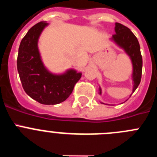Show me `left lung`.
<instances>
[{
  "mask_svg": "<svg viewBox=\"0 0 157 157\" xmlns=\"http://www.w3.org/2000/svg\"><path fill=\"white\" fill-rule=\"evenodd\" d=\"M115 31L116 34L112 35L111 40L125 51L132 62V80L134 83L133 94L140 84L142 72V57L140 51L139 42L132 31L121 23H116ZM99 94H101V87L99 88Z\"/></svg>",
  "mask_w": 157,
  "mask_h": 157,
  "instance_id": "8db88e82",
  "label": "left lung"
}]
</instances>
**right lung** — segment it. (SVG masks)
Masks as SVG:
<instances>
[{"label":"right lung","instance_id":"1","mask_svg":"<svg viewBox=\"0 0 157 157\" xmlns=\"http://www.w3.org/2000/svg\"><path fill=\"white\" fill-rule=\"evenodd\" d=\"M46 22H40L32 27L22 39L17 57V70L26 94L42 105H57L64 101L73 91L82 76L74 69L60 75L53 74L41 60L37 46Z\"/></svg>","mask_w":157,"mask_h":157}]
</instances>
